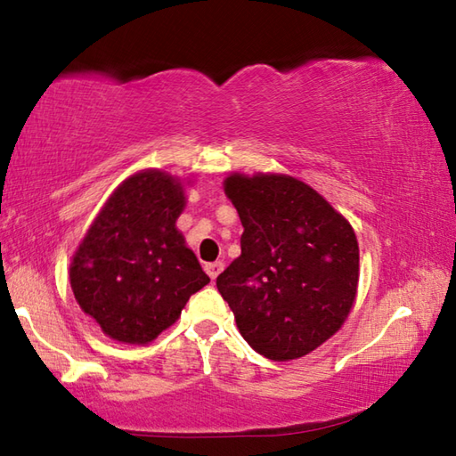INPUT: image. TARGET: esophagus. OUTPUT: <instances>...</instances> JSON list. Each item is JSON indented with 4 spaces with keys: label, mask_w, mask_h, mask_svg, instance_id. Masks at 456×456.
Segmentation results:
<instances>
[{
    "label": "esophagus",
    "mask_w": 456,
    "mask_h": 456,
    "mask_svg": "<svg viewBox=\"0 0 456 456\" xmlns=\"http://www.w3.org/2000/svg\"><path fill=\"white\" fill-rule=\"evenodd\" d=\"M223 269H225V264H223V261H215V264L205 265V272L209 273L211 280H217V275L223 272Z\"/></svg>",
    "instance_id": "34e87169"
}]
</instances>
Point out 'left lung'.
<instances>
[{
  "label": "left lung",
  "instance_id": "8db88e82",
  "mask_svg": "<svg viewBox=\"0 0 456 456\" xmlns=\"http://www.w3.org/2000/svg\"><path fill=\"white\" fill-rule=\"evenodd\" d=\"M223 189L243 235L217 289L253 350L275 362L302 358L344 326L356 302V233L296 176L231 173Z\"/></svg>",
  "mask_w": 456,
  "mask_h": 456
}]
</instances>
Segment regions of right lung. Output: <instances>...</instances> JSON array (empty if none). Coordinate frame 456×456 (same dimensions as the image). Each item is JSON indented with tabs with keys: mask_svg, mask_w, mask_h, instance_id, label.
Masks as SVG:
<instances>
[{
	"mask_svg": "<svg viewBox=\"0 0 456 456\" xmlns=\"http://www.w3.org/2000/svg\"><path fill=\"white\" fill-rule=\"evenodd\" d=\"M181 181L144 168L106 199L74 251L70 285L82 312L114 342L146 346L179 320L209 283L176 219L187 205Z\"/></svg>",
	"mask_w": 456,
	"mask_h": 456,
	"instance_id": "right-lung-1",
	"label": "right lung"
}]
</instances>
